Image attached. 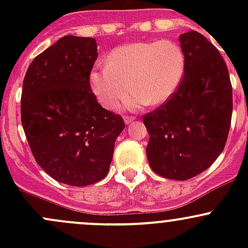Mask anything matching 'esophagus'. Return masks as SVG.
<instances>
[{
	"mask_svg": "<svg viewBox=\"0 0 248 248\" xmlns=\"http://www.w3.org/2000/svg\"><path fill=\"white\" fill-rule=\"evenodd\" d=\"M134 121V117H132V116H126L124 117V122H126L127 124H132V122Z\"/></svg>",
	"mask_w": 248,
	"mask_h": 248,
	"instance_id": "obj_1",
	"label": "esophagus"
}]
</instances>
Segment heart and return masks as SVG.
I'll use <instances>...</instances> for the list:
<instances>
[{
	"label": "heart",
	"mask_w": 248,
	"mask_h": 248,
	"mask_svg": "<svg viewBox=\"0 0 248 248\" xmlns=\"http://www.w3.org/2000/svg\"><path fill=\"white\" fill-rule=\"evenodd\" d=\"M185 71L186 56L176 42H134L115 47L107 57L106 66L90 72L89 84L104 108H115L129 86L134 92L124 102L126 107L161 106L177 91Z\"/></svg>",
	"instance_id": "b5f03b06"
}]
</instances>
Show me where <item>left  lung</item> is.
Listing matches in <instances>:
<instances>
[{
  "mask_svg": "<svg viewBox=\"0 0 248 248\" xmlns=\"http://www.w3.org/2000/svg\"><path fill=\"white\" fill-rule=\"evenodd\" d=\"M179 41L186 56L184 79L174 96L142 121L152 170L184 181L206 170L223 151L232 91L226 62L214 44L197 31L182 33Z\"/></svg>",
  "mask_w": 248,
  "mask_h": 248,
  "instance_id": "left-lung-1",
  "label": "left lung"
}]
</instances>
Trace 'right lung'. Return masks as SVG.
I'll list each match as a JSON object with an SVG mask.
<instances>
[{
	"label": "right lung",
	"mask_w": 248,
	"mask_h": 248,
	"mask_svg": "<svg viewBox=\"0 0 248 248\" xmlns=\"http://www.w3.org/2000/svg\"><path fill=\"white\" fill-rule=\"evenodd\" d=\"M94 38L64 36L32 61L22 82L21 124L37 163L61 184L87 186L109 171L120 115L102 108L89 76Z\"/></svg>",
	"instance_id": "obj_1"
}]
</instances>
